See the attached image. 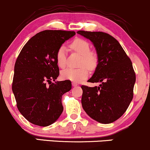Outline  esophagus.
Returning <instances> with one entry per match:
<instances>
[{
	"instance_id": "esophagus-1",
	"label": "esophagus",
	"mask_w": 150,
	"mask_h": 150,
	"mask_svg": "<svg viewBox=\"0 0 150 150\" xmlns=\"http://www.w3.org/2000/svg\"><path fill=\"white\" fill-rule=\"evenodd\" d=\"M72 85H73V87H76V86L78 85V84L76 83V82H73V83H72Z\"/></svg>"
}]
</instances>
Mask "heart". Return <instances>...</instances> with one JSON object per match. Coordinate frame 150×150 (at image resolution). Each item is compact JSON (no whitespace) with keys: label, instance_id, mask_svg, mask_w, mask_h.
I'll use <instances>...</instances> for the list:
<instances>
[{"label":"heart","instance_id":"b5f03b06","mask_svg":"<svg viewBox=\"0 0 150 150\" xmlns=\"http://www.w3.org/2000/svg\"><path fill=\"white\" fill-rule=\"evenodd\" d=\"M70 47L74 51L81 55L80 65L82 67L77 69L66 68L61 72V77L65 80H70L74 82H81L88 76L89 72L87 67L91 70L95 68L97 63V56L91 52L90 44L83 39L77 38L74 39L70 44ZM56 61L59 68H65L66 65V49L65 46H62L58 49L56 54ZM85 65L87 67H85Z\"/></svg>","mask_w":150,"mask_h":150}]
</instances>
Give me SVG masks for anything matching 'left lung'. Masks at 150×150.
I'll return each mask as SVG.
<instances>
[{
	"instance_id": "obj_1",
	"label": "left lung",
	"mask_w": 150,
	"mask_h": 150,
	"mask_svg": "<svg viewBox=\"0 0 150 150\" xmlns=\"http://www.w3.org/2000/svg\"><path fill=\"white\" fill-rule=\"evenodd\" d=\"M92 42L97 65L89 82L99 87L82 85V106L87 114L99 123L114 122L125 112L133 97L135 73L132 62L119 42L101 32L78 31Z\"/></svg>"
}]
</instances>
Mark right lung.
<instances>
[{
  "mask_svg": "<svg viewBox=\"0 0 150 150\" xmlns=\"http://www.w3.org/2000/svg\"><path fill=\"white\" fill-rule=\"evenodd\" d=\"M75 34L70 31H42L26 43L17 58L12 89L19 111L34 125H51L63 112L62 96L72 85L70 80L56 81L59 75L56 54Z\"/></svg>",
  "mask_w": 150,
  "mask_h": 150,
  "instance_id": "1",
  "label": "right lung"
}]
</instances>
